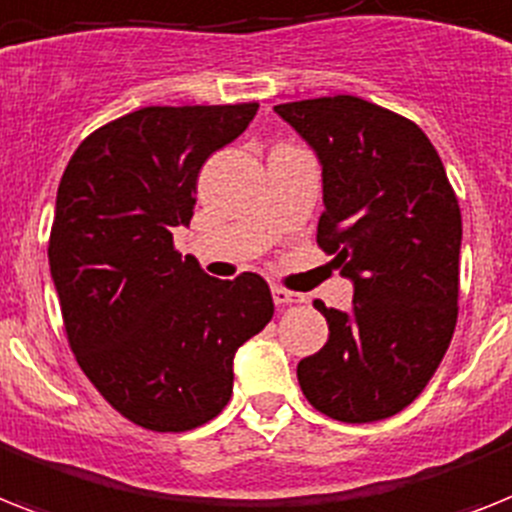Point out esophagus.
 <instances>
[{"label": "esophagus", "mask_w": 512, "mask_h": 512, "mask_svg": "<svg viewBox=\"0 0 512 512\" xmlns=\"http://www.w3.org/2000/svg\"><path fill=\"white\" fill-rule=\"evenodd\" d=\"M270 294H273V302H276L278 307L299 305V302H305V297H302V294L289 292V289H284V286H273V289H270Z\"/></svg>", "instance_id": "1"}]
</instances>
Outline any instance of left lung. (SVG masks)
I'll return each instance as SVG.
<instances>
[{
	"mask_svg": "<svg viewBox=\"0 0 512 512\" xmlns=\"http://www.w3.org/2000/svg\"><path fill=\"white\" fill-rule=\"evenodd\" d=\"M273 110L318 155V247L355 286L350 313L315 302L328 342L299 360V386L334 421H381L423 392L452 342L458 197L429 136L397 112L350 94Z\"/></svg>",
	"mask_w": 512,
	"mask_h": 512,
	"instance_id": "1",
	"label": "left lung"
}]
</instances>
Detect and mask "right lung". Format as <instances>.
<instances>
[{
	"mask_svg": "<svg viewBox=\"0 0 512 512\" xmlns=\"http://www.w3.org/2000/svg\"><path fill=\"white\" fill-rule=\"evenodd\" d=\"M257 107H141L86 136L62 173L49 270L70 350L141 429L213 421L231 400L236 350L273 318L257 273L218 281L173 249L199 170Z\"/></svg>",
	"mask_w": 512,
	"mask_h": 512,
	"instance_id": "right-lung-1",
	"label": "right lung"
}]
</instances>
